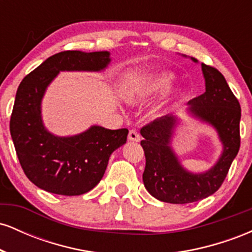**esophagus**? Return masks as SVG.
I'll return each instance as SVG.
<instances>
[{
    "instance_id": "esophagus-1",
    "label": "esophagus",
    "mask_w": 252,
    "mask_h": 252,
    "mask_svg": "<svg viewBox=\"0 0 252 252\" xmlns=\"http://www.w3.org/2000/svg\"><path fill=\"white\" fill-rule=\"evenodd\" d=\"M128 138L130 141H135V142H137V141H140V134H138L135 129H131L129 131Z\"/></svg>"
}]
</instances>
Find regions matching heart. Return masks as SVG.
<instances>
[{"label": "heart", "instance_id": "obj_1", "mask_svg": "<svg viewBox=\"0 0 252 252\" xmlns=\"http://www.w3.org/2000/svg\"><path fill=\"white\" fill-rule=\"evenodd\" d=\"M173 83V77L170 74H158V76L150 78V79L144 84L143 90L147 94H158V92H164L170 88Z\"/></svg>", "mask_w": 252, "mask_h": 252}]
</instances>
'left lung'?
I'll use <instances>...</instances> for the list:
<instances>
[{
	"label": "left lung",
	"instance_id": "1",
	"mask_svg": "<svg viewBox=\"0 0 252 252\" xmlns=\"http://www.w3.org/2000/svg\"><path fill=\"white\" fill-rule=\"evenodd\" d=\"M201 67L206 91L189 100V110L218 130L224 152L209 172L192 174L182 168L169 147L175 118L161 117L144 126L141 129L146 156L143 182L150 194L161 201L189 204L213 194L220 189L241 147V104L220 72L206 63Z\"/></svg>",
	"mask_w": 252,
	"mask_h": 252
}]
</instances>
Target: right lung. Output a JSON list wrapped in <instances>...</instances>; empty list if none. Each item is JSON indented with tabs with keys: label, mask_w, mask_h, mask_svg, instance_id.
Segmentation results:
<instances>
[{
	"label": "right lung",
	"mask_w": 252,
	"mask_h": 252,
	"mask_svg": "<svg viewBox=\"0 0 252 252\" xmlns=\"http://www.w3.org/2000/svg\"><path fill=\"white\" fill-rule=\"evenodd\" d=\"M109 52L63 51L46 59L20 83L10 116V135L26 176L39 189L80 195L100 181L114 150L123 146L128 129L92 126L72 137H57L42 126L40 103L59 71H99Z\"/></svg>",
	"instance_id": "1"
}]
</instances>
